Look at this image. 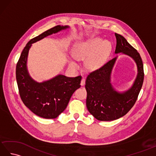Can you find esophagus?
<instances>
[{
	"label": "esophagus",
	"mask_w": 156,
	"mask_h": 156,
	"mask_svg": "<svg viewBox=\"0 0 156 156\" xmlns=\"http://www.w3.org/2000/svg\"><path fill=\"white\" fill-rule=\"evenodd\" d=\"M80 84H81V86H84L85 84V79H84V78H82L81 82H80Z\"/></svg>",
	"instance_id": "obj_1"
}]
</instances>
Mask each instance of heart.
I'll list each match as a JSON object with an SVG mask.
<instances>
[{
    "instance_id": "heart-1",
    "label": "heart",
    "mask_w": 156,
    "mask_h": 156,
    "mask_svg": "<svg viewBox=\"0 0 156 156\" xmlns=\"http://www.w3.org/2000/svg\"><path fill=\"white\" fill-rule=\"evenodd\" d=\"M101 41V39L95 38L90 41L78 45L72 51L73 57L78 60H82L90 55L85 62L86 68L89 70L98 69L103 65L111 50V44L108 41H103L99 45ZM68 64L69 67L72 69H77L78 68V64L74 60H69Z\"/></svg>"
}]
</instances>
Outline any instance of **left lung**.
I'll list each match as a JSON object with an SVG mask.
<instances>
[{
	"mask_svg": "<svg viewBox=\"0 0 156 156\" xmlns=\"http://www.w3.org/2000/svg\"><path fill=\"white\" fill-rule=\"evenodd\" d=\"M115 36V54L122 52L131 56L136 62L138 74L133 87L123 93H119L110 83L111 70L117 58L111 59L101 68L89 73L85 84L87 107L94 117L102 121L116 120L127 114L137 101L144 79V64L140 54L124 37L117 34Z\"/></svg>",
	"mask_w": 156,
	"mask_h": 156,
	"instance_id": "obj_1",
	"label": "left lung"
}]
</instances>
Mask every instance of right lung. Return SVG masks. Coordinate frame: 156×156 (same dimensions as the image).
I'll return each instance as SVG.
<instances>
[{
    "mask_svg": "<svg viewBox=\"0 0 156 156\" xmlns=\"http://www.w3.org/2000/svg\"><path fill=\"white\" fill-rule=\"evenodd\" d=\"M68 27L57 25L31 39L23 49L16 64V79L20 97L29 110L44 119H55L65 110L72 94L80 87L82 76L58 75L50 80L37 83L32 80L27 70L29 49L33 43Z\"/></svg>",
    "mask_w": 156,
    "mask_h": 156,
    "instance_id": "1",
    "label": "right lung"
}]
</instances>
